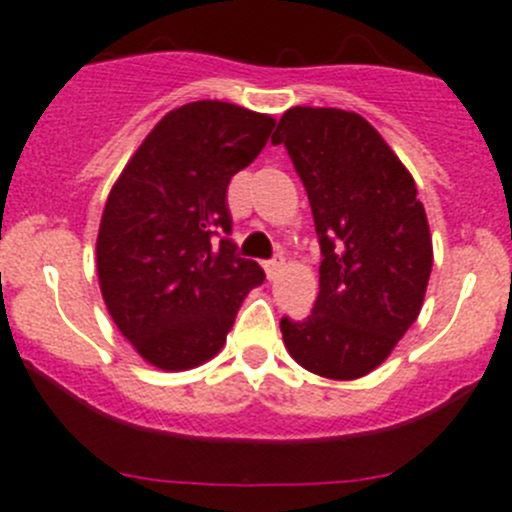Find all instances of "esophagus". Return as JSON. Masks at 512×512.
I'll return each instance as SVG.
<instances>
[{"instance_id": "1", "label": "esophagus", "mask_w": 512, "mask_h": 512, "mask_svg": "<svg viewBox=\"0 0 512 512\" xmlns=\"http://www.w3.org/2000/svg\"><path fill=\"white\" fill-rule=\"evenodd\" d=\"M281 266H283V256H273V258H268L266 263H263V268H266V276L268 278L276 276V273L281 271Z\"/></svg>"}]
</instances>
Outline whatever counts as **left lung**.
<instances>
[{
    "mask_svg": "<svg viewBox=\"0 0 512 512\" xmlns=\"http://www.w3.org/2000/svg\"><path fill=\"white\" fill-rule=\"evenodd\" d=\"M271 144L286 146L311 204L321 281L311 316L281 318L306 371L353 381L381 366L416 323L433 268L416 181L363 116L293 106Z\"/></svg>",
    "mask_w": 512,
    "mask_h": 512,
    "instance_id": "8db88e82",
    "label": "left lung"
}]
</instances>
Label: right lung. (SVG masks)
I'll return each mask as SVG.
<instances>
[{"mask_svg":"<svg viewBox=\"0 0 512 512\" xmlns=\"http://www.w3.org/2000/svg\"><path fill=\"white\" fill-rule=\"evenodd\" d=\"M273 124L244 106L191 101L151 129L111 189L96 239L101 296L151 366L186 371L214 358L266 278L236 254L226 194Z\"/></svg>","mask_w":512,"mask_h":512,"instance_id":"1","label":"right lung"}]
</instances>
